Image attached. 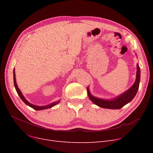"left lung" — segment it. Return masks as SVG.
<instances>
[{
	"instance_id": "8db88e82",
	"label": "left lung",
	"mask_w": 153,
	"mask_h": 153,
	"mask_svg": "<svg viewBox=\"0 0 153 153\" xmlns=\"http://www.w3.org/2000/svg\"><path fill=\"white\" fill-rule=\"evenodd\" d=\"M136 66H137V71H136V81L134 84L126 92L112 100H103L94 97L91 95L89 87H87V94L90 100L99 107L109 109H120L128 103L130 102L138 92L140 82V68L138 64H137Z\"/></svg>"
}]
</instances>
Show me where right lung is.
<instances>
[{
    "label": "right lung",
    "mask_w": 153,
    "mask_h": 153,
    "mask_svg": "<svg viewBox=\"0 0 153 153\" xmlns=\"http://www.w3.org/2000/svg\"><path fill=\"white\" fill-rule=\"evenodd\" d=\"M13 82H14V86L15 87V89L16 91H17V94H19V97H20V99L22 100V101L25 103V104H27V105L30 107H31L32 108H33L36 110H45V109H47V108H51L53 107V106L56 105V104H58L60 102V100L56 101V102H54L52 103H50L49 104V105H45V106H37V105H33V104H31V103L28 102L27 99L24 97V96L23 95L22 92L20 91V90L19 89V88L18 87V85L17 84V82H16V78H15V69H13Z\"/></svg>",
    "instance_id": "add662e5"
}]
</instances>
